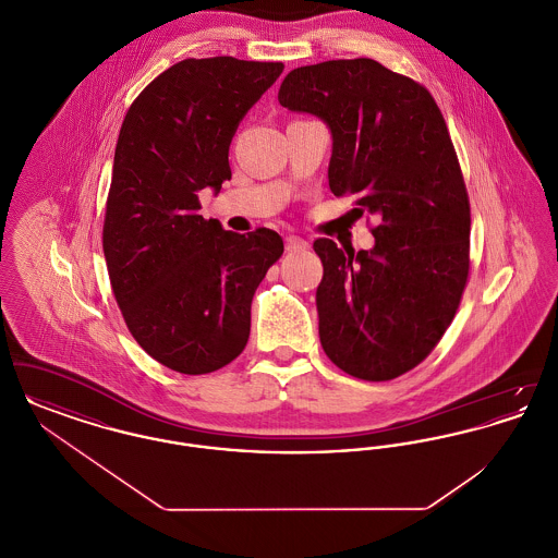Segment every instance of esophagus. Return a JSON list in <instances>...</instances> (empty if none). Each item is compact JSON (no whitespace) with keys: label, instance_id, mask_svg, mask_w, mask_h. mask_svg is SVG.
Returning <instances> with one entry per match:
<instances>
[{"label":"esophagus","instance_id":"1","mask_svg":"<svg viewBox=\"0 0 558 558\" xmlns=\"http://www.w3.org/2000/svg\"><path fill=\"white\" fill-rule=\"evenodd\" d=\"M284 246L289 253H296V251H305L310 244H307V240L299 239V236H287Z\"/></svg>","mask_w":558,"mask_h":558}]
</instances>
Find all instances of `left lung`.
Segmentation results:
<instances>
[{
	"mask_svg": "<svg viewBox=\"0 0 558 558\" xmlns=\"http://www.w3.org/2000/svg\"><path fill=\"white\" fill-rule=\"evenodd\" d=\"M278 100L326 123L328 186L380 219L371 251L314 242L319 343L347 374L391 380L439 343L469 278L471 207L444 114L371 58L294 69Z\"/></svg>",
	"mask_w": 558,
	"mask_h": 558,
	"instance_id": "left-lung-1",
	"label": "left lung"
}]
</instances>
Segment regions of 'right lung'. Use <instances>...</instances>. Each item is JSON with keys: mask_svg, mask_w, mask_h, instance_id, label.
Returning a JSON list of instances; mask_svg holds the SVG:
<instances>
[{"mask_svg": "<svg viewBox=\"0 0 558 558\" xmlns=\"http://www.w3.org/2000/svg\"><path fill=\"white\" fill-rule=\"evenodd\" d=\"M282 62L187 58L148 83L121 125L102 246L121 314L162 366L207 374L236 360L251 301L284 244L267 228L236 234L198 215V192L232 178L240 121Z\"/></svg>", "mask_w": 558, "mask_h": 558, "instance_id": "add662e5", "label": "right lung"}]
</instances>
